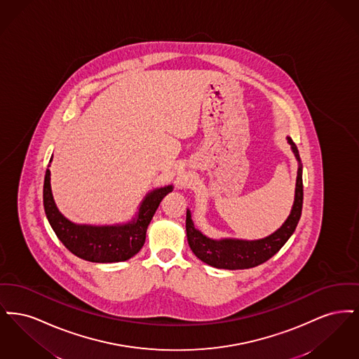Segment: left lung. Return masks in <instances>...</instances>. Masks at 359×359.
<instances>
[{
  "label": "left lung",
  "instance_id": "8db88e82",
  "mask_svg": "<svg viewBox=\"0 0 359 359\" xmlns=\"http://www.w3.org/2000/svg\"><path fill=\"white\" fill-rule=\"evenodd\" d=\"M290 149L297 160V176L294 187V201L290 208V215L274 233L268 237L259 239L239 238H210L201 230L195 227L192 222L191 210L187 208L186 231L187 241L192 253L207 265L218 269H249L264 264L271 257H273L290 238L296 226L302 217L303 208V164L297 147L287 137Z\"/></svg>",
  "mask_w": 359,
  "mask_h": 359
}]
</instances>
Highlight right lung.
<instances>
[{
    "label": "right lung",
    "mask_w": 359,
    "mask_h": 359,
    "mask_svg": "<svg viewBox=\"0 0 359 359\" xmlns=\"http://www.w3.org/2000/svg\"><path fill=\"white\" fill-rule=\"evenodd\" d=\"M51 160L44 177L43 203L47 219L56 237L72 255L90 262H120L126 261L141 250L145 243L147 229L154 212L173 186L154 188L149 191L138 205L136 215L123 223L114 224H86L67 219L55 203L51 188Z\"/></svg>",
    "instance_id": "1"
}]
</instances>
